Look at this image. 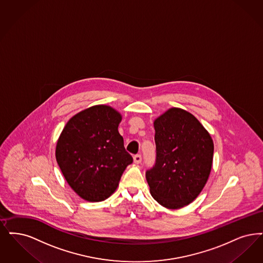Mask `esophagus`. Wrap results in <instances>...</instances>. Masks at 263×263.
<instances>
[{"mask_svg": "<svg viewBox=\"0 0 263 263\" xmlns=\"http://www.w3.org/2000/svg\"><path fill=\"white\" fill-rule=\"evenodd\" d=\"M133 160H134V163H136V164H139L141 161H142V157L140 156V155H136V156H134V158H133Z\"/></svg>", "mask_w": 263, "mask_h": 263, "instance_id": "obj_1", "label": "esophagus"}]
</instances>
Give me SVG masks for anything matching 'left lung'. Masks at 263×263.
<instances>
[{
	"label": "left lung",
	"mask_w": 263,
	"mask_h": 263,
	"mask_svg": "<svg viewBox=\"0 0 263 263\" xmlns=\"http://www.w3.org/2000/svg\"><path fill=\"white\" fill-rule=\"evenodd\" d=\"M157 162L147 171L152 197L168 210L193 202L212 167L213 140L191 112L171 107L154 120Z\"/></svg>",
	"instance_id": "1"
}]
</instances>
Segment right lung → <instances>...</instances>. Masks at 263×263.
I'll use <instances>...</instances> for the list:
<instances>
[{"label": "right lung", "mask_w": 263, "mask_h": 263, "mask_svg": "<svg viewBox=\"0 0 263 263\" xmlns=\"http://www.w3.org/2000/svg\"><path fill=\"white\" fill-rule=\"evenodd\" d=\"M121 120V114L110 105H93L72 116L58 139L57 162L70 188L83 200L108 199L133 162L118 132Z\"/></svg>", "instance_id": "right-lung-1"}]
</instances>
